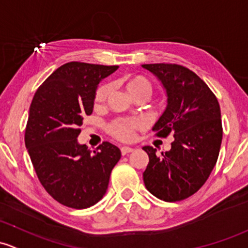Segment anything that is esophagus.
Wrapping results in <instances>:
<instances>
[{"mask_svg":"<svg viewBox=\"0 0 248 248\" xmlns=\"http://www.w3.org/2000/svg\"><path fill=\"white\" fill-rule=\"evenodd\" d=\"M133 151H134V148L128 147V146H122V147H121V153H122V155H127V153H131V152H133Z\"/></svg>","mask_w":248,"mask_h":248,"instance_id":"34e87169","label":"esophagus"}]
</instances>
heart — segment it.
Listing matches in <instances>:
<instances>
[{
  "mask_svg": "<svg viewBox=\"0 0 248 248\" xmlns=\"http://www.w3.org/2000/svg\"><path fill=\"white\" fill-rule=\"evenodd\" d=\"M126 88L133 97L138 95L150 96L152 93V83L141 75H131L124 79ZM110 93V85L101 84L95 93V104L100 106L108 100ZM144 126L141 119H119L111 122L108 126V131L116 139L122 141H131L135 135V131Z\"/></svg>",
  "mask_w": 248,
  "mask_h": 248,
  "instance_id": "b5f03b06",
  "label": "heart"
}]
</instances>
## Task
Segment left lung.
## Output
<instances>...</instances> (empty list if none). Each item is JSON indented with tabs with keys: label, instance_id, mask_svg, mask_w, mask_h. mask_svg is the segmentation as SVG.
<instances>
[{
	"label": "left lung",
	"instance_id": "1",
	"mask_svg": "<svg viewBox=\"0 0 248 248\" xmlns=\"http://www.w3.org/2000/svg\"><path fill=\"white\" fill-rule=\"evenodd\" d=\"M163 84L168 106L153 126L160 138L173 135L171 150L155 155L145 146L148 165L146 189L166 202L186 200L199 191L213 171L222 141L217 98L195 72L177 64H144Z\"/></svg>",
	"mask_w": 248,
	"mask_h": 248
}]
</instances>
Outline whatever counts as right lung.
<instances>
[{
  "instance_id": "obj_1",
  "label": "right lung",
  "mask_w": 248,
  "mask_h": 248,
  "mask_svg": "<svg viewBox=\"0 0 248 248\" xmlns=\"http://www.w3.org/2000/svg\"><path fill=\"white\" fill-rule=\"evenodd\" d=\"M117 67L66 62L38 88L31 103L26 148L41 186L66 207L96 204L121 158V151L110 142H102L91 153L77 140L83 117L93 113L98 83Z\"/></svg>"
}]
</instances>
